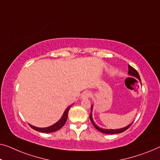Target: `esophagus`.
<instances>
[{
	"label": "esophagus",
	"mask_w": 160,
	"mask_h": 160,
	"mask_svg": "<svg viewBox=\"0 0 160 160\" xmlns=\"http://www.w3.org/2000/svg\"><path fill=\"white\" fill-rule=\"evenodd\" d=\"M91 93L90 91H85L84 93L82 94V96H81V98H88L89 97H91Z\"/></svg>",
	"instance_id": "34e87169"
}]
</instances>
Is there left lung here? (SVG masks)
Wrapping results in <instances>:
<instances>
[{"instance_id": "8db88e82", "label": "left lung", "mask_w": 160, "mask_h": 160, "mask_svg": "<svg viewBox=\"0 0 160 160\" xmlns=\"http://www.w3.org/2000/svg\"><path fill=\"white\" fill-rule=\"evenodd\" d=\"M128 75L132 76V77H135L137 79H138L139 80L141 81V78H140V76H139V74L138 72H137L136 69H135L133 67H132L131 66H130V65H128ZM93 106L91 105V114H90V119H91V121L92 122V124L93 125L94 127H95L96 129H97L98 131L103 132V133H106V134H116V133H120V132H124L125 130H126L128 129V128H129V127L130 125H132V123H130V125H128L126 126L125 128H119V129H103V128H102L100 127H98V125H96V124L95 122H94V121L93 120V118H92V111H93Z\"/></svg>"}]
</instances>
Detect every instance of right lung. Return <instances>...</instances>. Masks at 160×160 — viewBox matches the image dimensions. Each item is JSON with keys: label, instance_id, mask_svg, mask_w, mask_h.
Returning <instances> with one entry per match:
<instances>
[{"label": "right lung", "instance_id": "1", "mask_svg": "<svg viewBox=\"0 0 160 160\" xmlns=\"http://www.w3.org/2000/svg\"><path fill=\"white\" fill-rule=\"evenodd\" d=\"M72 105H73V103L72 105L69 106V107H67L66 109H65V111L64 112V114H63L62 118H61L57 122H56L55 124L49 126V127H46V128H38V127H35V126H33L32 125H30V127L32 128V129H34L35 130H37V131L41 132H52L57 131V130L61 129V128H62L63 126L64 125L65 122H67V118H68V112Z\"/></svg>", "mask_w": 160, "mask_h": 160}]
</instances>
